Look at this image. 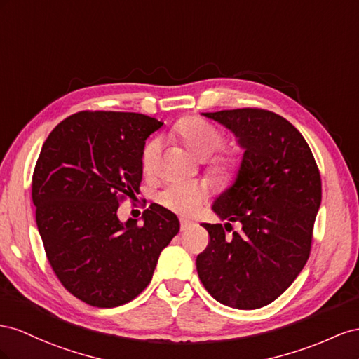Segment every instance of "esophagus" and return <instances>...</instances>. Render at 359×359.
<instances>
[{
    "mask_svg": "<svg viewBox=\"0 0 359 359\" xmlns=\"http://www.w3.org/2000/svg\"><path fill=\"white\" fill-rule=\"evenodd\" d=\"M194 224L192 221H188V219H180V230L182 231H188V230H191L192 227H194Z\"/></svg>",
    "mask_w": 359,
    "mask_h": 359,
    "instance_id": "obj_1",
    "label": "esophagus"
}]
</instances>
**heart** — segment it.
Segmentation results:
<instances>
[{
  "label": "heart",
  "instance_id": "1",
  "mask_svg": "<svg viewBox=\"0 0 359 359\" xmlns=\"http://www.w3.org/2000/svg\"><path fill=\"white\" fill-rule=\"evenodd\" d=\"M174 134L198 159L212 156L222 146L224 141L222 132L201 117L182 118L174 128ZM161 146V138L153 137L142 147L141 163L144 171H151L155 168ZM239 167L241 158L234 150H222L210 162L212 171L217 172L222 179H231L236 176ZM206 191L196 183H171L159 194L158 200L167 209L189 217L201 208V204L206 201Z\"/></svg>",
  "mask_w": 359,
  "mask_h": 359
}]
</instances>
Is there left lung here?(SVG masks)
I'll return each instance as SVG.
<instances>
[{
	"instance_id": "left-lung-1",
	"label": "left lung",
	"mask_w": 359,
	"mask_h": 359,
	"mask_svg": "<svg viewBox=\"0 0 359 359\" xmlns=\"http://www.w3.org/2000/svg\"><path fill=\"white\" fill-rule=\"evenodd\" d=\"M243 149L234 183L213 201L222 224H201L210 242L197 272L218 302L255 310L275 301L310 257L322 180L313 153L290 121L259 108L203 112ZM230 222L242 232L224 238Z\"/></svg>"
}]
</instances>
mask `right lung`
<instances>
[{
  "label": "right lung",
  "instance_id": "obj_1",
  "mask_svg": "<svg viewBox=\"0 0 359 359\" xmlns=\"http://www.w3.org/2000/svg\"><path fill=\"white\" fill-rule=\"evenodd\" d=\"M162 121L138 112L81 111L50 132L33 172L36 222L60 283L83 302L112 309L151 281L161 251L180 229L151 204L142 225L117 217L142 179L141 153Z\"/></svg>",
  "mask_w": 359,
  "mask_h": 359
}]
</instances>
